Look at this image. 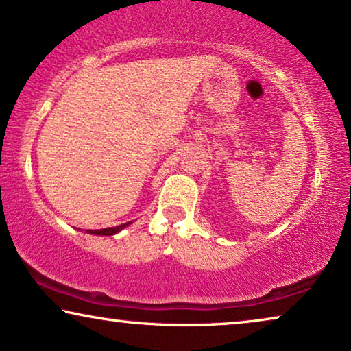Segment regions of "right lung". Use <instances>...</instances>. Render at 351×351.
Listing matches in <instances>:
<instances>
[{"label":"right lung","mask_w":351,"mask_h":351,"mask_svg":"<svg viewBox=\"0 0 351 351\" xmlns=\"http://www.w3.org/2000/svg\"><path fill=\"white\" fill-rule=\"evenodd\" d=\"M130 222H125V224L116 226V227H108V229H98V230H86V234H92V235H116L117 232H121L122 229H125L127 226H130Z\"/></svg>","instance_id":"obj_1"}]
</instances>
